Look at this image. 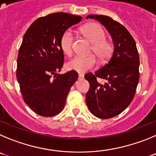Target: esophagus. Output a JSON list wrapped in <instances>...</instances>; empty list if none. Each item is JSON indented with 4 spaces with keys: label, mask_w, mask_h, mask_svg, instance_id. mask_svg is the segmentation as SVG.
<instances>
[{
    "label": "esophagus",
    "mask_w": 156,
    "mask_h": 156,
    "mask_svg": "<svg viewBox=\"0 0 156 156\" xmlns=\"http://www.w3.org/2000/svg\"><path fill=\"white\" fill-rule=\"evenodd\" d=\"M84 78V75L82 74H78V79L81 80V79H83Z\"/></svg>",
    "instance_id": "1"
}]
</instances>
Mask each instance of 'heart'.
<instances>
[{
	"label": "heart",
	"mask_w": 156,
	"mask_h": 156,
	"mask_svg": "<svg viewBox=\"0 0 156 156\" xmlns=\"http://www.w3.org/2000/svg\"><path fill=\"white\" fill-rule=\"evenodd\" d=\"M82 33L85 37L92 43V50L101 60H105L109 56L112 50L110 43L105 40L106 33L102 26L97 23H90L82 28ZM61 50L67 55H71L73 52L74 34L71 29L66 30L61 38ZM97 64L95 56L88 57L75 56L67 64L69 70L84 73L92 69Z\"/></svg>",
	"instance_id": "b5f03b06"
}]
</instances>
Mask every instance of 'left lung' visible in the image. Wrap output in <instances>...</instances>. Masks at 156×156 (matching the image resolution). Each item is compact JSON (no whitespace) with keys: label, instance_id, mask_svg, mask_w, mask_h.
<instances>
[{"label":"left lung","instance_id":"1","mask_svg":"<svg viewBox=\"0 0 156 156\" xmlns=\"http://www.w3.org/2000/svg\"><path fill=\"white\" fill-rule=\"evenodd\" d=\"M86 19L97 20L105 26L113 40V55L107 64L85 78L90 88L86 103L91 113L101 119L117 116L132 101L139 80V55L134 38L118 22L106 15H90ZM97 77L107 80L99 84Z\"/></svg>","mask_w":156,"mask_h":156}]
</instances>
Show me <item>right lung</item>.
I'll list each match as a JSON object with an SVG mask.
<instances>
[{"mask_svg":"<svg viewBox=\"0 0 156 156\" xmlns=\"http://www.w3.org/2000/svg\"><path fill=\"white\" fill-rule=\"evenodd\" d=\"M82 17L64 12L36 19L25 33L19 50L16 76L26 104L42 116H53L63 110L78 73L57 74L64 64L61 38Z\"/></svg>","mask_w":156,"mask_h":156,"instance_id":"1","label":"right lung"}]
</instances>
